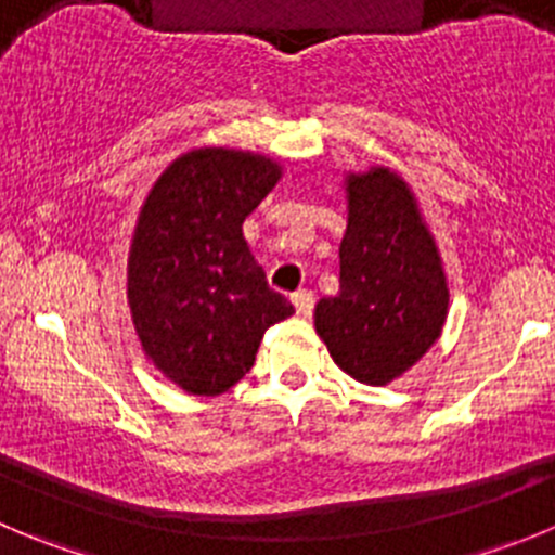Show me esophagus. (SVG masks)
<instances>
[{
	"label": "esophagus",
	"instance_id": "34e87169",
	"mask_svg": "<svg viewBox=\"0 0 555 555\" xmlns=\"http://www.w3.org/2000/svg\"><path fill=\"white\" fill-rule=\"evenodd\" d=\"M293 304L295 312L301 314V318H309L314 312V293L312 289H298V293H293Z\"/></svg>",
	"mask_w": 555,
	"mask_h": 555
}]
</instances>
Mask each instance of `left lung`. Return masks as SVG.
<instances>
[{
    "mask_svg": "<svg viewBox=\"0 0 555 555\" xmlns=\"http://www.w3.org/2000/svg\"><path fill=\"white\" fill-rule=\"evenodd\" d=\"M348 194L339 293L318 304L314 325L339 370L383 386L438 339L449 289L433 237L397 175H353Z\"/></svg>",
    "mask_w": 555,
    "mask_h": 555,
    "instance_id": "left-lung-1",
    "label": "left lung"
}]
</instances>
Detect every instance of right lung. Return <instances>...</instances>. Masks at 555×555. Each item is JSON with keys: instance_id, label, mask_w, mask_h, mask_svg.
<instances>
[{"instance_id": "1", "label": "right lung", "mask_w": 555, "mask_h": 555, "mask_svg": "<svg viewBox=\"0 0 555 555\" xmlns=\"http://www.w3.org/2000/svg\"><path fill=\"white\" fill-rule=\"evenodd\" d=\"M276 180L262 155L194 150L160 175L139 214L128 260L133 323L153 364L189 395L235 386L262 334L295 312L243 237Z\"/></svg>"}]
</instances>
